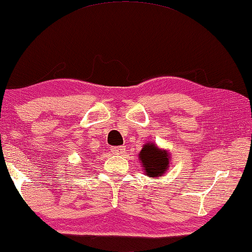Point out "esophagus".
I'll return each instance as SVG.
<instances>
[{
	"instance_id": "esophagus-1",
	"label": "esophagus",
	"mask_w": 252,
	"mask_h": 252,
	"mask_svg": "<svg viewBox=\"0 0 252 252\" xmlns=\"http://www.w3.org/2000/svg\"><path fill=\"white\" fill-rule=\"evenodd\" d=\"M112 154L115 155H123L125 153V146H119V147H111L110 148Z\"/></svg>"
}]
</instances>
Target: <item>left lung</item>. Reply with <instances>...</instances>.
Wrapping results in <instances>:
<instances>
[{"label": "left lung", "mask_w": 252, "mask_h": 252, "mask_svg": "<svg viewBox=\"0 0 252 252\" xmlns=\"http://www.w3.org/2000/svg\"><path fill=\"white\" fill-rule=\"evenodd\" d=\"M144 171L148 177H161L168 168V155L166 151L159 150L153 143H147L139 155Z\"/></svg>", "instance_id": "8db88e82"}]
</instances>
